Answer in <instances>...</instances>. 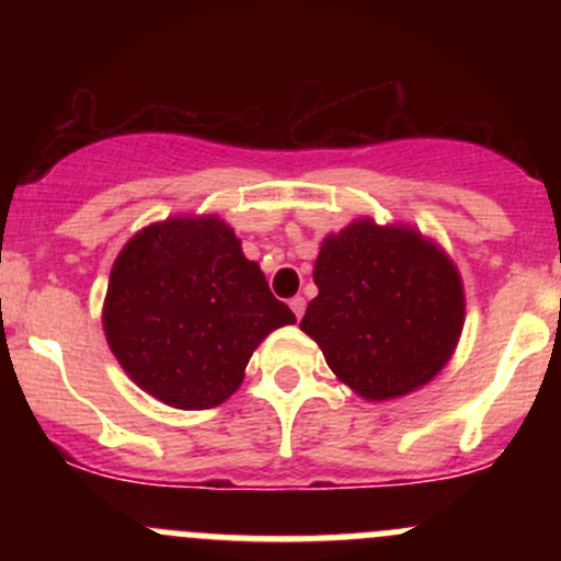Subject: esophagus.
I'll return each mask as SVG.
<instances>
[{
  "label": "esophagus",
  "instance_id": "esophagus-1",
  "mask_svg": "<svg viewBox=\"0 0 561 561\" xmlns=\"http://www.w3.org/2000/svg\"><path fill=\"white\" fill-rule=\"evenodd\" d=\"M290 309H293V314H296L298 320H301V317H304V309H307V298H304V296L290 298Z\"/></svg>",
  "mask_w": 561,
  "mask_h": 561
}]
</instances>
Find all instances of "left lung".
Returning a JSON list of instances; mask_svg holds the SVG:
<instances>
[{
    "instance_id": "8db88e82",
    "label": "left lung",
    "mask_w": 561,
    "mask_h": 561,
    "mask_svg": "<svg viewBox=\"0 0 561 561\" xmlns=\"http://www.w3.org/2000/svg\"><path fill=\"white\" fill-rule=\"evenodd\" d=\"M317 298L301 328L333 375L366 399L426 386L454 355L463 325L456 265L415 230L360 219L322 241Z\"/></svg>"
}]
</instances>
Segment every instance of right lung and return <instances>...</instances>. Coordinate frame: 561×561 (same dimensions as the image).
Here are the masks:
<instances>
[{
    "label": "right lung",
    "mask_w": 561,
    "mask_h": 561,
    "mask_svg": "<svg viewBox=\"0 0 561 561\" xmlns=\"http://www.w3.org/2000/svg\"><path fill=\"white\" fill-rule=\"evenodd\" d=\"M290 322L296 314L217 217L140 230L113 263L103 312L122 369L179 410L222 404L254 347Z\"/></svg>",
    "instance_id": "right-lung-1"
}]
</instances>
